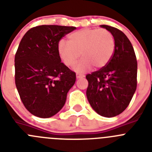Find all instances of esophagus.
I'll list each match as a JSON object with an SVG mask.
<instances>
[{"instance_id":"esophagus-1","label":"esophagus","mask_w":152,"mask_h":152,"mask_svg":"<svg viewBox=\"0 0 152 152\" xmlns=\"http://www.w3.org/2000/svg\"><path fill=\"white\" fill-rule=\"evenodd\" d=\"M76 77H77V78H82V77H84V75H82V74H77Z\"/></svg>"}]
</instances>
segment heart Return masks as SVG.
<instances>
[{"mask_svg":"<svg viewBox=\"0 0 152 152\" xmlns=\"http://www.w3.org/2000/svg\"><path fill=\"white\" fill-rule=\"evenodd\" d=\"M115 49L113 36L106 29H83L70 34L68 42L61 40L58 51L64 64L74 66L80 56L82 59L75 66L76 72H88L94 66L101 68L110 61Z\"/></svg>","mask_w":152,"mask_h":152,"instance_id":"heart-1","label":"heart"}]
</instances>
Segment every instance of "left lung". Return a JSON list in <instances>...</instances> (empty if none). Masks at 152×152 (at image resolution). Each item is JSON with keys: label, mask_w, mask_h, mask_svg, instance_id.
Listing matches in <instances>:
<instances>
[{"label": "left lung", "mask_w": 152, "mask_h": 152, "mask_svg": "<svg viewBox=\"0 0 152 152\" xmlns=\"http://www.w3.org/2000/svg\"><path fill=\"white\" fill-rule=\"evenodd\" d=\"M101 27L113 36L115 49L110 61L100 70L86 75L87 97L92 108L104 117L116 116L127 108L137 87V60L132 45L117 28Z\"/></svg>", "instance_id": "1"}]
</instances>
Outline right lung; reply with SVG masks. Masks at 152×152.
Listing matches in <instances>:
<instances>
[{
	"label": "right lung",
	"mask_w": 152,
	"mask_h": 152,
	"mask_svg": "<svg viewBox=\"0 0 152 152\" xmlns=\"http://www.w3.org/2000/svg\"><path fill=\"white\" fill-rule=\"evenodd\" d=\"M75 26L42 25L31 28L15 55V84L24 107L40 118L59 112L76 74L61 62L58 45Z\"/></svg>",
	"instance_id": "add662e5"
}]
</instances>
